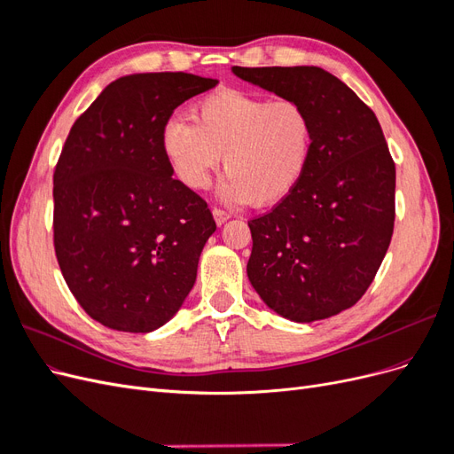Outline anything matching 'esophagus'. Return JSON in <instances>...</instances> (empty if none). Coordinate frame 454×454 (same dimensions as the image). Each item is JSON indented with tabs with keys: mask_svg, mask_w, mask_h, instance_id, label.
Masks as SVG:
<instances>
[{
	"mask_svg": "<svg viewBox=\"0 0 454 454\" xmlns=\"http://www.w3.org/2000/svg\"><path fill=\"white\" fill-rule=\"evenodd\" d=\"M212 214H214V219H215L217 225H223L227 219H229V214L225 210H222V208H214Z\"/></svg>",
	"mask_w": 454,
	"mask_h": 454,
	"instance_id": "1",
	"label": "esophagus"
}]
</instances>
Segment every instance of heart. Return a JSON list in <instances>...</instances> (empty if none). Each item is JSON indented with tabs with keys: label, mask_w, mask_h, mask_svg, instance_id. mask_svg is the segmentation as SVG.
Wrapping results in <instances>:
<instances>
[{
	"label": "heart",
	"mask_w": 454,
	"mask_h": 454,
	"mask_svg": "<svg viewBox=\"0 0 454 454\" xmlns=\"http://www.w3.org/2000/svg\"><path fill=\"white\" fill-rule=\"evenodd\" d=\"M193 119L174 117L160 132L162 155L185 187H208L222 155L219 193L232 204H278L303 180L314 122L301 102L219 89L195 102Z\"/></svg>",
	"instance_id": "b5f03b06"
}]
</instances>
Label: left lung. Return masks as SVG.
<instances>
[{"label":"left lung","instance_id":"8db88e82","mask_svg":"<svg viewBox=\"0 0 454 454\" xmlns=\"http://www.w3.org/2000/svg\"><path fill=\"white\" fill-rule=\"evenodd\" d=\"M232 72L301 102L314 122L303 180L248 222V278L284 318H329L358 303L392 240L395 164L382 129L373 109L322 67L235 66Z\"/></svg>","mask_w":454,"mask_h":454}]
</instances>
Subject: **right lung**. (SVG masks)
I'll use <instances>...</instances> for the list:
<instances>
[{
  "instance_id": "obj_1",
  "label": "right lung",
  "mask_w": 454,
  "mask_h": 454,
  "mask_svg": "<svg viewBox=\"0 0 454 454\" xmlns=\"http://www.w3.org/2000/svg\"><path fill=\"white\" fill-rule=\"evenodd\" d=\"M215 85L182 72L121 77L67 134L52 174L54 254L77 303L106 327L153 332L195 284L215 222L172 177L160 132L177 106Z\"/></svg>"
}]
</instances>
